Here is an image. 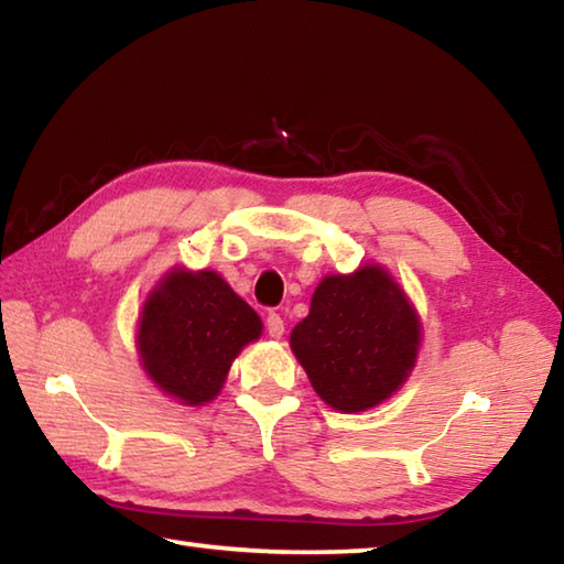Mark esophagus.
<instances>
[{
  "label": "esophagus",
  "instance_id": "obj_1",
  "mask_svg": "<svg viewBox=\"0 0 564 564\" xmlns=\"http://www.w3.org/2000/svg\"><path fill=\"white\" fill-rule=\"evenodd\" d=\"M265 330L273 337V340H281L283 333H285V323L279 313H269L265 315Z\"/></svg>",
  "mask_w": 564,
  "mask_h": 564
}]
</instances>
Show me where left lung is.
I'll return each instance as SVG.
<instances>
[{
	"label": "left lung",
	"mask_w": 564,
	"mask_h": 564,
	"mask_svg": "<svg viewBox=\"0 0 564 564\" xmlns=\"http://www.w3.org/2000/svg\"><path fill=\"white\" fill-rule=\"evenodd\" d=\"M419 347L414 303L380 263L325 275L311 313L291 333V350L315 394L345 414L367 412L399 392Z\"/></svg>",
	"instance_id": "obj_1"
}]
</instances>
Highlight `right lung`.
I'll use <instances>...</instances> for the list:
<instances>
[{
	"label": "right lung",
	"instance_id": "1",
	"mask_svg": "<svg viewBox=\"0 0 564 564\" xmlns=\"http://www.w3.org/2000/svg\"><path fill=\"white\" fill-rule=\"evenodd\" d=\"M261 333L259 313L217 271L172 265L142 301L135 347L162 394L202 406L219 397L231 362Z\"/></svg>",
	"mask_w": 564,
	"mask_h": 564
}]
</instances>
